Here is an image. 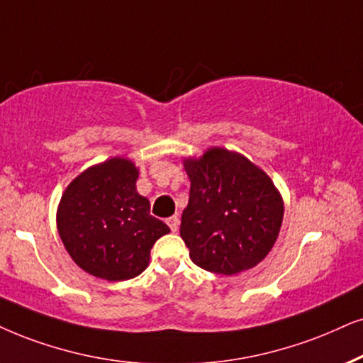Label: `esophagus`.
Returning <instances> with one entry per match:
<instances>
[{
	"label": "esophagus",
	"mask_w": 363,
	"mask_h": 363,
	"mask_svg": "<svg viewBox=\"0 0 363 363\" xmlns=\"http://www.w3.org/2000/svg\"><path fill=\"white\" fill-rule=\"evenodd\" d=\"M167 224H169V228H171L172 233H177V229H179V218H177V216H172V218H169Z\"/></svg>",
	"instance_id": "esophagus-1"
}]
</instances>
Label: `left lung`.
I'll return each instance as SVG.
<instances>
[{"label": "left lung", "mask_w": 363, "mask_h": 363, "mask_svg": "<svg viewBox=\"0 0 363 363\" xmlns=\"http://www.w3.org/2000/svg\"><path fill=\"white\" fill-rule=\"evenodd\" d=\"M191 191L182 211L181 238L192 263L218 274L261 263L283 223V199L263 169L228 149L184 159Z\"/></svg>", "instance_id": "left-lung-1"}]
</instances>
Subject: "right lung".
<instances>
[{"mask_svg": "<svg viewBox=\"0 0 363 363\" xmlns=\"http://www.w3.org/2000/svg\"><path fill=\"white\" fill-rule=\"evenodd\" d=\"M137 177L132 160L112 157L77 176L60 199L57 226L68 255L84 272L107 281L139 277L154 242L171 231L150 216Z\"/></svg>", "mask_w": 363, "mask_h": 363, "instance_id": "add662e5", "label": "right lung"}]
</instances>
